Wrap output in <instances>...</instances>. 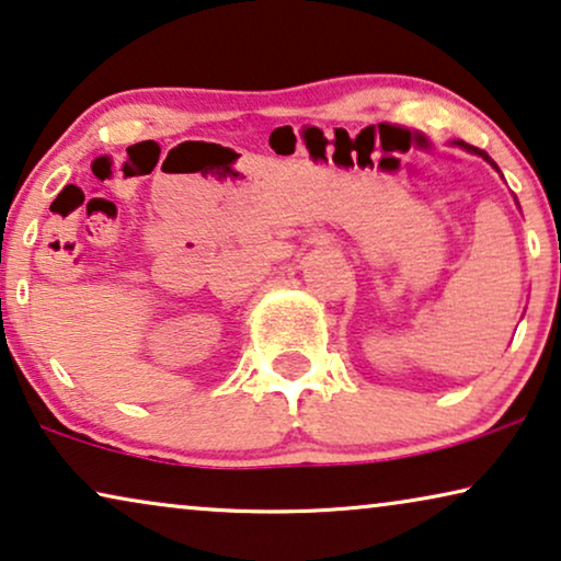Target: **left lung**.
Masks as SVG:
<instances>
[{"label": "left lung", "instance_id": "1", "mask_svg": "<svg viewBox=\"0 0 561 561\" xmlns=\"http://www.w3.org/2000/svg\"><path fill=\"white\" fill-rule=\"evenodd\" d=\"M457 146H461V148H467V151H472V153H477V156H482V159L484 161H488V163H492V167H495V161H492L490 159V156L488 153H484V151H480V148H474V146H469V144H465V140H459V144ZM497 169V167H495Z\"/></svg>", "mask_w": 561, "mask_h": 561}]
</instances>
